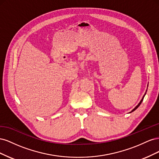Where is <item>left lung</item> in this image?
Masks as SVG:
<instances>
[{
    "mask_svg": "<svg viewBox=\"0 0 159 159\" xmlns=\"http://www.w3.org/2000/svg\"><path fill=\"white\" fill-rule=\"evenodd\" d=\"M146 92H147V91H146ZM145 94H146V93H145V95H144V96H143V97L142 99L141 100V102H140V103H139V104H138V105H137V106H136L135 107H134V109H133V110L131 111V112L134 111V110H135V109H137V108L139 107V105H141V103H142V102H143V99H144V97H145Z\"/></svg>",
    "mask_w": 159,
    "mask_h": 159,
    "instance_id": "8db88e82",
    "label": "left lung"
}]
</instances>
